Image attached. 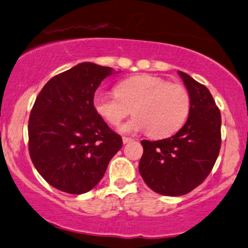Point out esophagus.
Segmentation results:
<instances>
[{"label": "esophagus", "mask_w": 248, "mask_h": 248, "mask_svg": "<svg viewBox=\"0 0 248 248\" xmlns=\"http://www.w3.org/2000/svg\"><path fill=\"white\" fill-rule=\"evenodd\" d=\"M132 138H130V137H123V143L124 144H127V143H130V142H132Z\"/></svg>", "instance_id": "obj_1"}]
</instances>
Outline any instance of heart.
<instances>
[{
	"mask_svg": "<svg viewBox=\"0 0 248 248\" xmlns=\"http://www.w3.org/2000/svg\"><path fill=\"white\" fill-rule=\"evenodd\" d=\"M93 106L110 125L117 126L131 111L135 116L123 132H143L163 138L181 129L190 110L187 90L155 76L142 74L117 84L116 93H95Z\"/></svg>",
	"mask_w": 248,
	"mask_h": 248,
	"instance_id": "heart-1",
	"label": "heart"
}]
</instances>
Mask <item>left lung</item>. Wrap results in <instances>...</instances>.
<instances>
[{
  "label": "left lung",
  "instance_id": "obj_1",
  "mask_svg": "<svg viewBox=\"0 0 248 248\" xmlns=\"http://www.w3.org/2000/svg\"><path fill=\"white\" fill-rule=\"evenodd\" d=\"M190 97L186 124L166 140H143L140 174L148 187L167 196L188 194L214 167L221 146V114L209 90L178 71Z\"/></svg>",
  "mask_w": 248,
  "mask_h": 248
}]
</instances>
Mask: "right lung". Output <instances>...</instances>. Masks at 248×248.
<instances>
[{"label": "right lung", "instance_id": "add662e5", "mask_svg": "<svg viewBox=\"0 0 248 248\" xmlns=\"http://www.w3.org/2000/svg\"><path fill=\"white\" fill-rule=\"evenodd\" d=\"M113 70L81 62L53 77L36 97L28 122L29 155L52 187L87 193L104 176L123 140L94 110L95 90Z\"/></svg>", "mask_w": 248, "mask_h": 248}]
</instances>
